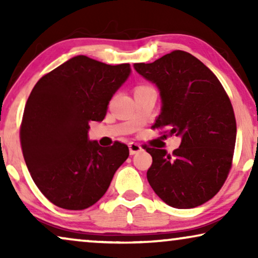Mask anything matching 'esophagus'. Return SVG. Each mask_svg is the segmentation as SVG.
I'll return each mask as SVG.
<instances>
[{
  "label": "esophagus",
  "mask_w": 258,
  "mask_h": 258,
  "mask_svg": "<svg viewBox=\"0 0 258 258\" xmlns=\"http://www.w3.org/2000/svg\"><path fill=\"white\" fill-rule=\"evenodd\" d=\"M142 147H141V144L139 143H135V142H132L129 143V151H130V155H135L137 153H140V151H142Z\"/></svg>",
  "instance_id": "obj_1"
}]
</instances>
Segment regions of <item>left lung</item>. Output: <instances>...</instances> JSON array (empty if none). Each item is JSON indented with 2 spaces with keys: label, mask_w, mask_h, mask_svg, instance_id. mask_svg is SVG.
<instances>
[{
  "label": "left lung",
  "mask_w": 258,
  "mask_h": 258,
  "mask_svg": "<svg viewBox=\"0 0 258 258\" xmlns=\"http://www.w3.org/2000/svg\"><path fill=\"white\" fill-rule=\"evenodd\" d=\"M134 68L160 89L162 111L153 128L168 126L171 135L182 137L172 154L144 148L153 157L148 182L172 208L190 209L208 202L223 186L232 165L237 129L230 98L215 74L186 51L174 50Z\"/></svg>",
  "instance_id": "1"
}]
</instances>
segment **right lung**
<instances>
[{
  "label": "right lung",
  "mask_w": 258,
  "mask_h": 258,
  "mask_svg": "<svg viewBox=\"0 0 258 258\" xmlns=\"http://www.w3.org/2000/svg\"><path fill=\"white\" fill-rule=\"evenodd\" d=\"M130 74L79 55L35 84L24 107L20 141L31 178L52 204L83 210L107 191L129 156L126 144L88 140L90 121H103L109 101Z\"/></svg>",
  "instance_id": "1"
}]
</instances>
